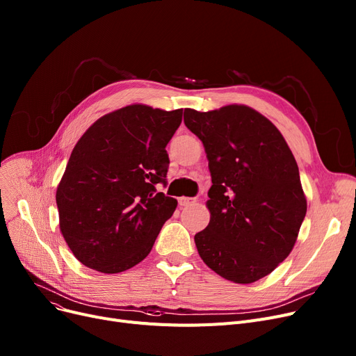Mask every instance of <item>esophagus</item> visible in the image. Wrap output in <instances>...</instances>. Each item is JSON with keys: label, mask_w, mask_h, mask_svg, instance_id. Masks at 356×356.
Returning a JSON list of instances; mask_svg holds the SVG:
<instances>
[{"label": "esophagus", "mask_w": 356, "mask_h": 356, "mask_svg": "<svg viewBox=\"0 0 356 356\" xmlns=\"http://www.w3.org/2000/svg\"><path fill=\"white\" fill-rule=\"evenodd\" d=\"M195 202H196L195 197H186V196L179 197V204H180V207H191V204H193Z\"/></svg>", "instance_id": "esophagus-1"}]
</instances>
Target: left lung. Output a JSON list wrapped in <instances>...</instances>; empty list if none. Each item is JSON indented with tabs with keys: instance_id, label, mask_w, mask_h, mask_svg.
I'll return each instance as SVG.
<instances>
[{
	"instance_id": "obj_1",
	"label": "left lung",
	"mask_w": 356,
	"mask_h": 356,
	"mask_svg": "<svg viewBox=\"0 0 356 356\" xmlns=\"http://www.w3.org/2000/svg\"><path fill=\"white\" fill-rule=\"evenodd\" d=\"M184 124L203 143L212 176L197 252L220 277L254 283L289 257L306 216L294 156L275 125L245 105L188 108Z\"/></svg>"
}]
</instances>
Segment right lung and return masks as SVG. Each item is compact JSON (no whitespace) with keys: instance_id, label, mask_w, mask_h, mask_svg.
<instances>
[{"instance_id":"right-lung-1","label":"right lung","mask_w":356,"mask_h":356,"mask_svg":"<svg viewBox=\"0 0 356 356\" xmlns=\"http://www.w3.org/2000/svg\"><path fill=\"white\" fill-rule=\"evenodd\" d=\"M181 114L129 105L99 118L74 145L56 203L63 238L83 266L115 274L152 251L177 207L157 186L167 183L165 145Z\"/></svg>"}]
</instances>
